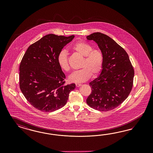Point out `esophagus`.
<instances>
[{
  "instance_id": "esophagus-1",
  "label": "esophagus",
  "mask_w": 153,
  "mask_h": 153,
  "mask_svg": "<svg viewBox=\"0 0 153 153\" xmlns=\"http://www.w3.org/2000/svg\"><path fill=\"white\" fill-rule=\"evenodd\" d=\"M76 86L77 87H79L80 86H81V84H80V83H76Z\"/></svg>"
}]
</instances>
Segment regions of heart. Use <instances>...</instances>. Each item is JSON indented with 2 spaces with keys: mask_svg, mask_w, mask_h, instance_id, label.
Instances as JSON below:
<instances>
[{
  "mask_svg": "<svg viewBox=\"0 0 153 153\" xmlns=\"http://www.w3.org/2000/svg\"><path fill=\"white\" fill-rule=\"evenodd\" d=\"M73 49L85 58L81 65L82 69L76 71L70 74L68 80L71 82L81 83L99 74L102 68L104 56L99 49H93L91 45L84 42H78L73 46ZM57 62L60 68L68 71L70 65L68 53L65 49L60 51L57 56Z\"/></svg>",
  "mask_w": 153,
  "mask_h": 153,
  "instance_id": "1",
  "label": "heart"
}]
</instances>
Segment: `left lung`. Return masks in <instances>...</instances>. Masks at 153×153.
<instances>
[{
  "instance_id": "left-lung-1",
  "label": "left lung",
  "mask_w": 153,
  "mask_h": 153,
  "mask_svg": "<svg viewBox=\"0 0 153 153\" xmlns=\"http://www.w3.org/2000/svg\"><path fill=\"white\" fill-rule=\"evenodd\" d=\"M86 38L97 44L104 56L100 74L89 83L91 93L86 102L97 111H109L129 95L134 70L126 51L111 38L100 33H93Z\"/></svg>"
}]
</instances>
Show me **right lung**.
I'll list each match as a JSON object with an SVG mask.
<instances>
[{
  "label": "right lung",
  "instance_id": "right-lung-1",
  "mask_svg": "<svg viewBox=\"0 0 153 153\" xmlns=\"http://www.w3.org/2000/svg\"><path fill=\"white\" fill-rule=\"evenodd\" d=\"M68 37L48 34L28 48L19 65V88L33 107L51 112L63 107L76 88L65 85V76L57 62L59 52L71 42Z\"/></svg>",
  "mask_w": 153,
  "mask_h": 153
}]
</instances>
